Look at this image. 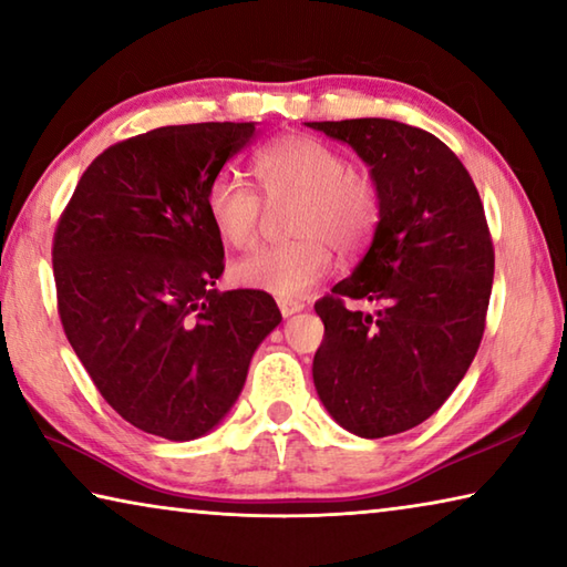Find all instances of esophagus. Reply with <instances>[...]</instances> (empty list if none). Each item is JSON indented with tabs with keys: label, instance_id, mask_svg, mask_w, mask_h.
<instances>
[{
	"label": "esophagus",
	"instance_id": "esophagus-1",
	"mask_svg": "<svg viewBox=\"0 0 567 567\" xmlns=\"http://www.w3.org/2000/svg\"><path fill=\"white\" fill-rule=\"evenodd\" d=\"M277 307H280V312L285 315V318H290V315L305 310V302H300V300H287V297H280V300H277Z\"/></svg>",
	"mask_w": 567,
	"mask_h": 567
}]
</instances>
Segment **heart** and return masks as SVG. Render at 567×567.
Returning <instances> with one entry per match:
<instances>
[{
    "instance_id": "heart-1",
    "label": "heart",
    "mask_w": 567,
    "mask_h": 567,
    "mask_svg": "<svg viewBox=\"0 0 567 567\" xmlns=\"http://www.w3.org/2000/svg\"><path fill=\"white\" fill-rule=\"evenodd\" d=\"M252 172L267 199L297 197L292 235L285 245L255 249L233 267L235 282L275 297H305L332 270V245L358 252L380 223V195L370 177L348 167L338 150L305 134L267 142L252 157ZM205 213L219 239L237 249L257 243L262 197L229 172L205 192Z\"/></svg>"
}]
</instances>
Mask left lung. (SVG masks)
Listing matches in <instances>:
<instances>
[{
  "mask_svg": "<svg viewBox=\"0 0 567 567\" xmlns=\"http://www.w3.org/2000/svg\"><path fill=\"white\" fill-rule=\"evenodd\" d=\"M305 124L358 152L380 195L368 255L315 302V388L350 433H405L453 395L483 340L495 272L485 209L435 134L380 117ZM344 299L381 310L350 311Z\"/></svg>",
  "mask_w": 567,
  "mask_h": 567,
  "instance_id": "obj_1",
  "label": "left lung"
}]
</instances>
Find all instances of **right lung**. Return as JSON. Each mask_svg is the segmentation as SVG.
<instances>
[{"label":"right lung","instance_id":"right-lung-1","mask_svg":"<svg viewBox=\"0 0 567 567\" xmlns=\"http://www.w3.org/2000/svg\"><path fill=\"white\" fill-rule=\"evenodd\" d=\"M255 122L159 127L84 169L54 229L56 310L94 388L130 425L195 440L223 420L280 324L272 295L219 292L205 192Z\"/></svg>","mask_w":567,"mask_h":567}]
</instances>
